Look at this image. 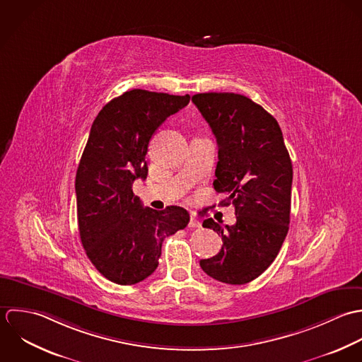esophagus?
Listing matches in <instances>:
<instances>
[{
    "mask_svg": "<svg viewBox=\"0 0 362 362\" xmlns=\"http://www.w3.org/2000/svg\"><path fill=\"white\" fill-rule=\"evenodd\" d=\"M189 226H190V228H200V226H202V222L197 219V217H196L194 214H192V216H190Z\"/></svg>",
    "mask_w": 362,
    "mask_h": 362,
    "instance_id": "34e87169",
    "label": "esophagus"
}]
</instances>
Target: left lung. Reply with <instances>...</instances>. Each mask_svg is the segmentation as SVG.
<instances>
[{"label": "left lung", "instance_id": "left-lung-1", "mask_svg": "<svg viewBox=\"0 0 362 362\" xmlns=\"http://www.w3.org/2000/svg\"><path fill=\"white\" fill-rule=\"evenodd\" d=\"M218 144L214 189L233 204L236 222L209 218L222 238L219 253L200 260L206 274L240 286L257 279L277 257L288 232L292 163L277 120L252 99L230 92L192 98Z\"/></svg>", "mask_w": 362, "mask_h": 362}]
</instances>
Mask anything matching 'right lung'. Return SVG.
Segmentation results:
<instances>
[{"mask_svg":"<svg viewBox=\"0 0 362 362\" xmlns=\"http://www.w3.org/2000/svg\"><path fill=\"white\" fill-rule=\"evenodd\" d=\"M189 102V95L133 89L112 99L93 120L75 177L78 229L88 259L112 283L132 286L149 277L163 239L190 221L177 206L144 209L133 193L134 180L146 177L153 133Z\"/></svg>","mask_w":362,"mask_h":362,"instance_id":"add662e5","label":"right lung"}]
</instances>
